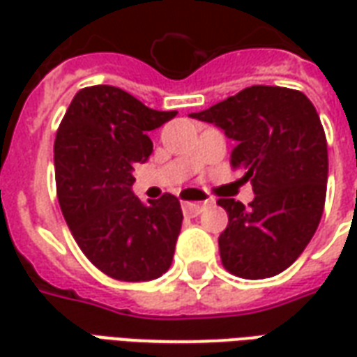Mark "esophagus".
<instances>
[{
    "mask_svg": "<svg viewBox=\"0 0 357 357\" xmlns=\"http://www.w3.org/2000/svg\"><path fill=\"white\" fill-rule=\"evenodd\" d=\"M185 193L193 195L195 197L193 201H183V214H185V216H199L202 210L208 208L210 204H214L212 199H202L201 191H197V189H187Z\"/></svg>",
    "mask_w": 357,
    "mask_h": 357,
    "instance_id": "34e87169",
    "label": "esophagus"
}]
</instances>
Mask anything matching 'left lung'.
Listing matches in <instances>:
<instances>
[{"label":"left lung","mask_w":357,"mask_h":357,"mask_svg":"<svg viewBox=\"0 0 357 357\" xmlns=\"http://www.w3.org/2000/svg\"><path fill=\"white\" fill-rule=\"evenodd\" d=\"M189 116L237 143L231 166L255 191L248 208L218 201L229 218L218 239L224 268L243 279L281 273L312 241L325 206L329 160L315 107L296 89L252 86Z\"/></svg>","instance_id":"1"}]
</instances>
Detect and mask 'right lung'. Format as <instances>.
I'll use <instances>...</instances> for the list:
<instances>
[{"label":"right lung","instance_id":"add662e5","mask_svg":"<svg viewBox=\"0 0 357 357\" xmlns=\"http://www.w3.org/2000/svg\"><path fill=\"white\" fill-rule=\"evenodd\" d=\"M114 86L74 95L55 139V181L63 216L88 260L118 281H151L168 271L183 212L164 193L141 202L133 166L153 153L151 130L176 116Z\"/></svg>","mask_w":357,"mask_h":357}]
</instances>
